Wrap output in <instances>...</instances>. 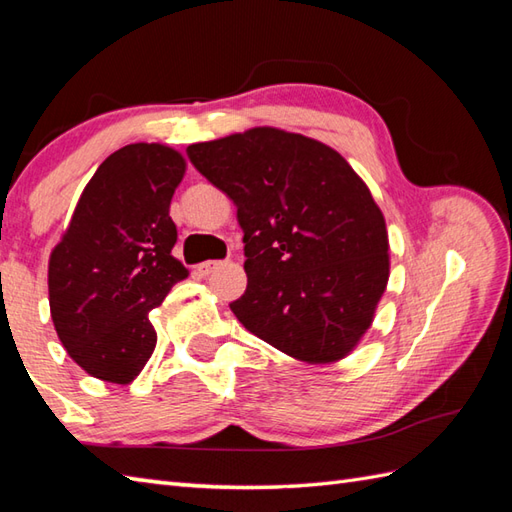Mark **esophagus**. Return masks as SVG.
<instances>
[{"instance_id":"esophagus-1","label":"esophagus","mask_w":512,"mask_h":512,"mask_svg":"<svg viewBox=\"0 0 512 512\" xmlns=\"http://www.w3.org/2000/svg\"><path fill=\"white\" fill-rule=\"evenodd\" d=\"M224 262H217V259H211V262H204V264H198L195 266V270H198L200 277H209L215 268H220Z\"/></svg>"}]
</instances>
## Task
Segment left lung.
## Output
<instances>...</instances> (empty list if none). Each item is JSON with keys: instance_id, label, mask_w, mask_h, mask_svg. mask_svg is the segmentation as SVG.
<instances>
[{"instance_id": "obj_1", "label": "left lung", "mask_w": 512, "mask_h": 512, "mask_svg": "<svg viewBox=\"0 0 512 512\" xmlns=\"http://www.w3.org/2000/svg\"><path fill=\"white\" fill-rule=\"evenodd\" d=\"M237 206L246 292L231 310L248 332L310 365L350 354L389 281L383 211L339 151L277 127L187 147Z\"/></svg>"}]
</instances>
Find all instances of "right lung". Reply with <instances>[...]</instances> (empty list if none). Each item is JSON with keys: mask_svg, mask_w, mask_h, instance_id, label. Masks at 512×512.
<instances>
[{"mask_svg": "<svg viewBox=\"0 0 512 512\" xmlns=\"http://www.w3.org/2000/svg\"><path fill=\"white\" fill-rule=\"evenodd\" d=\"M187 160L169 145L114 151L85 184L52 248L48 297L54 330L72 361L105 383L129 385L156 350L149 310L189 277L171 248V198Z\"/></svg>", "mask_w": 512, "mask_h": 512, "instance_id": "obj_1", "label": "right lung"}]
</instances>
